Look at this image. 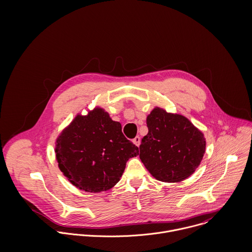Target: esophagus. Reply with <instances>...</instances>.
Wrapping results in <instances>:
<instances>
[{"instance_id":"1","label":"esophagus","mask_w":252,"mask_h":252,"mask_svg":"<svg viewBox=\"0 0 252 252\" xmlns=\"http://www.w3.org/2000/svg\"><path fill=\"white\" fill-rule=\"evenodd\" d=\"M133 143L136 144L137 146H140V144H141V138L139 136H137L135 139H133Z\"/></svg>"}]
</instances>
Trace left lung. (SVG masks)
<instances>
[{
    "label": "left lung",
    "instance_id": "obj_1",
    "mask_svg": "<svg viewBox=\"0 0 252 252\" xmlns=\"http://www.w3.org/2000/svg\"><path fill=\"white\" fill-rule=\"evenodd\" d=\"M148 133L140 145V158L160 181L178 182L190 177L200 165L204 135L186 117L154 108L146 118Z\"/></svg>",
    "mask_w": 252,
    "mask_h": 252
}]
</instances>
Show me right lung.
I'll return each mask as SVG.
<instances>
[{"mask_svg": "<svg viewBox=\"0 0 252 252\" xmlns=\"http://www.w3.org/2000/svg\"><path fill=\"white\" fill-rule=\"evenodd\" d=\"M121 129V124L102 108L73 119L55 148L58 166L71 183L97 193L120 180L126 162L139 155L138 146L125 138Z\"/></svg>", "mask_w": 252, "mask_h": 252, "instance_id": "1", "label": "right lung"}]
</instances>
